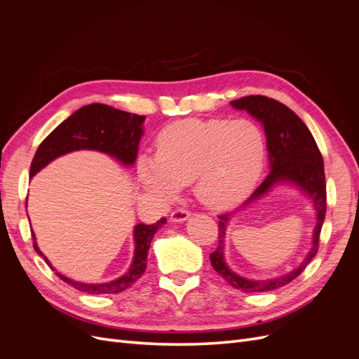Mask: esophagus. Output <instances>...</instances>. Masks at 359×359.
I'll use <instances>...</instances> for the list:
<instances>
[{"mask_svg":"<svg viewBox=\"0 0 359 359\" xmlns=\"http://www.w3.org/2000/svg\"><path fill=\"white\" fill-rule=\"evenodd\" d=\"M189 217H190V211L186 210V208H182V206H178L177 210L172 211V214H170V222H178V223H181V222H186V220L189 219Z\"/></svg>","mask_w":359,"mask_h":359,"instance_id":"obj_1","label":"esophagus"}]
</instances>
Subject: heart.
Wrapping results in <instances>:
<instances>
[{
  "label": "heart",
  "instance_id": "obj_1",
  "mask_svg": "<svg viewBox=\"0 0 359 359\" xmlns=\"http://www.w3.org/2000/svg\"><path fill=\"white\" fill-rule=\"evenodd\" d=\"M265 137L252 119L189 118L160 132L156 156H140V182L170 198L191 181L199 202L231 208L253 189L264 169Z\"/></svg>",
  "mask_w": 359,
  "mask_h": 359
}]
</instances>
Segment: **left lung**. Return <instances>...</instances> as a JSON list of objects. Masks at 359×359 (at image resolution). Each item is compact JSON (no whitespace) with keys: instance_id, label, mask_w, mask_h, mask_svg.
I'll return each instance as SVG.
<instances>
[{"instance_id":"8db88e82","label":"left lung","mask_w":359,"mask_h":359,"mask_svg":"<svg viewBox=\"0 0 359 359\" xmlns=\"http://www.w3.org/2000/svg\"><path fill=\"white\" fill-rule=\"evenodd\" d=\"M231 104L240 111H247L257 121L262 123L266 135V148L271 168L268 177L252 193V196L243 203V206L264 196L276 184L290 182L311 198L314 210H316L318 222L313 232V244L306 259L290 273L268 280L244 278L235 274L226 265L223 250L229 214L219 215V245L210 255L212 268L235 289L244 292H268L295 280L318 253L319 235L325 214H327V184H325L323 158L316 140L311 136L307 126L283 103L269 99L266 95H247L231 102Z\"/></svg>"}]
</instances>
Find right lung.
Listing matches in <instances>:
<instances>
[{"label":"right lung","mask_w":359,"mask_h":359,"mask_svg":"<svg viewBox=\"0 0 359 359\" xmlns=\"http://www.w3.org/2000/svg\"><path fill=\"white\" fill-rule=\"evenodd\" d=\"M144 115L119 111L107 104L93 103L88 106H83L73 115H70L66 121H62L40 144L34 154V158L31 161L29 175L34 177L39 170H41L52 160L78 149L102 151V153L115 157L126 166L133 165L137 157L140 136L144 135ZM165 223L166 219L163 217V219H160L154 224H136L133 262L123 277H119L114 281H107V283L88 285L70 280L60 273H57V276L74 289L85 293H91V295L123 292L132 286L135 281H137V278H140V276L145 273L147 256L151 245V240H153L157 229H160ZM31 235L32 240H34L36 252L40 256H43V253L36 244L34 232H31ZM45 260L53 269V266L46 257Z\"/></svg>","instance_id":"add662e5"}]
</instances>
